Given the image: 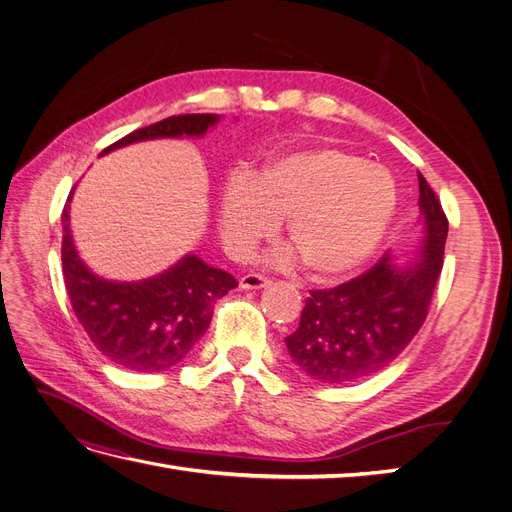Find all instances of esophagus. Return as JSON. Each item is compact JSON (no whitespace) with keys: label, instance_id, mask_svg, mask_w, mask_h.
Masks as SVG:
<instances>
[{"label":"esophagus","instance_id":"esophagus-1","mask_svg":"<svg viewBox=\"0 0 512 512\" xmlns=\"http://www.w3.org/2000/svg\"><path fill=\"white\" fill-rule=\"evenodd\" d=\"M239 284L243 290H260V288H267L271 284V280H267V277L260 273H247L241 277Z\"/></svg>","mask_w":512,"mask_h":512}]
</instances>
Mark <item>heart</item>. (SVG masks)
Instances as JSON below:
<instances>
[{
  "label": "heart",
  "mask_w": 512,
  "mask_h": 512,
  "mask_svg": "<svg viewBox=\"0 0 512 512\" xmlns=\"http://www.w3.org/2000/svg\"><path fill=\"white\" fill-rule=\"evenodd\" d=\"M397 207L393 177L356 153L303 151L252 179L230 175L220 230L235 258L250 256L286 218V239L318 277L344 275L374 254Z\"/></svg>",
  "instance_id": "obj_1"
}]
</instances>
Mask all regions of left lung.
<instances>
[{
  "mask_svg": "<svg viewBox=\"0 0 512 512\" xmlns=\"http://www.w3.org/2000/svg\"><path fill=\"white\" fill-rule=\"evenodd\" d=\"M421 256L399 265L384 254L374 267L329 290H309L297 331L286 337L292 363L312 380L348 384L378 374L401 354L429 312L444 262L448 220L418 173Z\"/></svg>",
  "mask_w": 512,
  "mask_h": 512,
  "instance_id": "1",
  "label": "left lung"
}]
</instances>
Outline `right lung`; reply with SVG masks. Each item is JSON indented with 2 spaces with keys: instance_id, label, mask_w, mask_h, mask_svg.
<instances>
[{
  "instance_id": "1",
  "label": "right lung",
  "mask_w": 512,
  "mask_h": 512,
  "mask_svg": "<svg viewBox=\"0 0 512 512\" xmlns=\"http://www.w3.org/2000/svg\"><path fill=\"white\" fill-rule=\"evenodd\" d=\"M218 121L220 117L211 113L175 115L130 132L102 153L153 138L203 136ZM70 198L72 192L61 213V269L72 309L85 333L121 369L153 374L175 367L209 329L213 303L237 288V280L222 269L209 267L196 254L183 256L177 265L149 280H104L76 252L70 232Z\"/></svg>"
}]
</instances>
